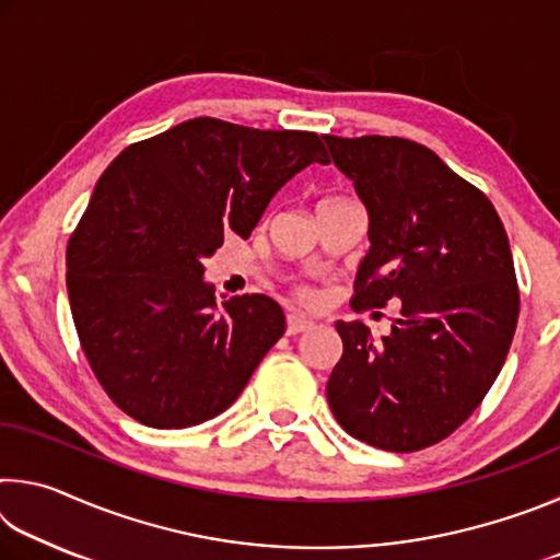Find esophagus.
I'll return each instance as SVG.
<instances>
[{"label": "esophagus", "instance_id": "34e87169", "mask_svg": "<svg viewBox=\"0 0 560 560\" xmlns=\"http://www.w3.org/2000/svg\"><path fill=\"white\" fill-rule=\"evenodd\" d=\"M314 328V320L301 316V314H289L287 318V334L289 336H296V334H303V330H311Z\"/></svg>", "mask_w": 560, "mask_h": 560}]
</instances>
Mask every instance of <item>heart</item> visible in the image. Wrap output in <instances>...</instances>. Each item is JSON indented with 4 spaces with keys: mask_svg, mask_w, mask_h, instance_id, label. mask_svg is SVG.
<instances>
[{
    "mask_svg": "<svg viewBox=\"0 0 560 560\" xmlns=\"http://www.w3.org/2000/svg\"><path fill=\"white\" fill-rule=\"evenodd\" d=\"M299 293H301V299H314V291L311 289H301Z\"/></svg>",
    "mask_w": 560,
    "mask_h": 560,
    "instance_id": "heart-1",
    "label": "heart"
}]
</instances>
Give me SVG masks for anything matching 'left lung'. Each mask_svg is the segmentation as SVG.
Instances as JSON below:
<instances>
[{"mask_svg":"<svg viewBox=\"0 0 560 560\" xmlns=\"http://www.w3.org/2000/svg\"><path fill=\"white\" fill-rule=\"evenodd\" d=\"M368 212L371 249L350 306L400 301L375 340L338 320L343 355L326 395L355 440L415 452L452 434L485 400L518 318L509 236L485 192L405 138L324 136Z\"/></svg>","mask_w":560,"mask_h":560,"instance_id":"8db88e82","label":"left lung"}]
</instances>
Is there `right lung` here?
I'll return each mask as SVG.
<instances>
[{
  "mask_svg": "<svg viewBox=\"0 0 560 560\" xmlns=\"http://www.w3.org/2000/svg\"><path fill=\"white\" fill-rule=\"evenodd\" d=\"M311 163L316 132L192 118L122 150L66 249L81 348L108 397L158 430L230 407L287 330L264 293L217 306L205 259L252 234L271 197Z\"/></svg>",
  "mask_w": 560,
  "mask_h": 560,
  "instance_id": "add662e5",
  "label": "right lung"
}]
</instances>
